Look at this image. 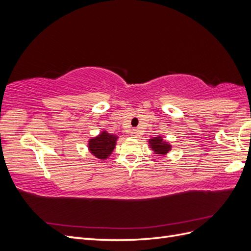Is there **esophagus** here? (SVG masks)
Listing matches in <instances>:
<instances>
[{"mask_svg": "<svg viewBox=\"0 0 251 251\" xmlns=\"http://www.w3.org/2000/svg\"><path fill=\"white\" fill-rule=\"evenodd\" d=\"M131 136H132L133 138H136V137H137V132H136L135 130H133V131L131 132Z\"/></svg>", "mask_w": 251, "mask_h": 251, "instance_id": "obj_1", "label": "esophagus"}]
</instances>
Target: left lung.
Returning a JSON list of instances; mask_svg holds the SVG:
<instances>
[{
	"instance_id": "left-lung-1",
	"label": "left lung",
	"mask_w": 251,
	"mask_h": 251,
	"mask_svg": "<svg viewBox=\"0 0 251 251\" xmlns=\"http://www.w3.org/2000/svg\"><path fill=\"white\" fill-rule=\"evenodd\" d=\"M150 148L154 151V153L157 156H164L172 150V146L170 142L163 140L161 136H157L151 139H149Z\"/></svg>"
}]
</instances>
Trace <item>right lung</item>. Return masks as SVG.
<instances>
[{
  "mask_svg": "<svg viewBox=\"0 0 251 251\" xmlns=\"http://www.w3.org/2000/svg\"><path fill=\"white\" fill-rule=\"evenodd\" d=\"M117 139L118 136L110 134L107 131H102L96 137L89 139L88 149L94 157L105 160L111 156L113 150L115 149Z\"/></svg>",
  "mask_w": 251,
  "mask_h": 251,
  "instance_id": "obj_1",
  "label": "right lung"
}]
</instances>
